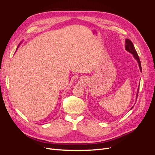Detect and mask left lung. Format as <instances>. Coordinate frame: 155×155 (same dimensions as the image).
<instances>
[{"instance_id": "1", "label": "left lung", "mask_w": 155, "mask_h": 155, "mask_svg": "<svg viewBox=\"0 0 155 155\" xmlns=\"http://www.w3.org/2000/svg\"><path fill=\"white\" fill-rule=\"evenodd\" d=\"M125 49H126L127 51H128L129 52H130V54H132L133 55V56H134V58L137 60V61H138V64H139V67H140V71H142L141 63H140V60L139 59V56H138V54L137 52V51H136V50L134 48V46L133 43L129 39H127L125 40ZM138 91H139V88H138V90L137 97H138Z\"/></svg>"}]
</instances>
